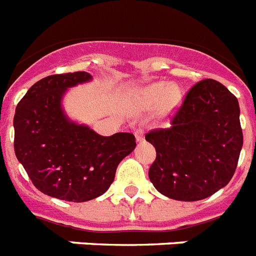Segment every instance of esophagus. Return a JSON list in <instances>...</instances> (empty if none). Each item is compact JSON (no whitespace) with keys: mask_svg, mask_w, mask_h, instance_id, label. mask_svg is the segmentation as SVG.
Returning a JSON list of instances; mask_svg holds the SVG:
<instances>
[{"mask_svg":"<svg viewBox=\"0 0 256 256\" xmlns=\"http://www.w3.org/2000/svg\"><path fill=\"white\" fill-rule=\"evenodd\" d=\"M135 138H136V140L138 142L143 140V138H144V130L140 128H136V130H135Z\"/></svg>","mask_w":256,"mask_h":256,"instance_id":"obj_1","label":"esophagus"}]
</instances>
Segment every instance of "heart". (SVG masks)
Masks as SVG:
<instances>
[{
    "mask_svg": "<svg viewBox=\"0 0 256 256\" xmlns=\"http://www.w3.org/2000/svg\"><path fill=\"white\" fill-rule=\"evenodd\" d=\"M181 98V92L176 86L165 84V83H154L148 86L139 94V104L142 108L154 109L158 105L169 110L178 104Z\"/></svg>",
    "mask_w": 256,
    "mask_h": 256,
    "instance_id": "b5f03b06",
    "label": "heart"
}]
</instances>
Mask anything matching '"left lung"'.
<instances>
[{"label":"left lung","mask_w":256,"mask_h":256,"mask_svg":"<svg viewBox=\"0 0 256 256\" xmlns=\"http://www.w3.org/2000/svg\"><path fill=\"white\" fill-rule=\"evenodd\" d=\"M170 124L146 134L156 150L148 170L154 188L194 202L226 186L244 144L237 98L220 82L203 79L188 90Z\"/></svg>","instance_id":"1"}]
</instances>
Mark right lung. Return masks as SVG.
Masks as SVG:
<instances>
[{"mask_svg":"<svg viewBox=\"0 0 256 256\" xmlns=\"http://www.w3.org/2000/svg\"><path fill=\"white\" fill-rule=\"evenodd\" d=\"M91 78L86 72L49 75L36 82L15 109L16 158L38 190L61 200L79 203L104 194L118 164L136 146L132 132L102 136L64 114L66 88Z\"/></svg>","mask_w":256,"mask_h":256,"instance_id":"1","label":"right lung"}]
</instances>
